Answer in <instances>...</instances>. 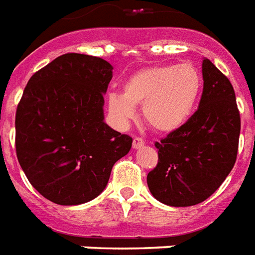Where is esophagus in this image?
<instances>
[{
	"label": "esophagus",
	"instance_id": "obj_1",
	"mask_svg": "<svg viewBox=\"0 0 255 255\" xmlns=\"http://www.w3.org/2000/svg\"><path fill=\"white\" fill-rule=\"evenodd\" d=\"M144 145V140H142L141 137H134L133 138V148L134 149H138V148H141Z\"/></svg>",
	"mask_w": 255,
	"mask_h": 255
}]
</instances>
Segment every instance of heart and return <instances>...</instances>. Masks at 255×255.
I'll use <instances>...</instances> for the list:
<instances>
[{
    "instance_id": "b5f03b06",
    "label": "heart",
    "mask_w": 255,
    "mask_h": 255,
    "mask_svg": "<svg viewBox=\"0 0 255 255\" xmlns=\"http://www.w3.org/2000/svg\"><path fill=\"white\" fill-rule=\"evenodd\" d=\"M203 88L198 68L191 64H167L142 68L126 79L124 93L108 96V114L125 126L142 107V118L158 133H171L187 124Z\"/></svg>"
}]
</instances>
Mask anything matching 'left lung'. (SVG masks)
Wrapping results in <instances>:
<instances>
[{
  "mask_svg": "<svg viewBox=\"0 0 255 255\" xmlns=\"http://www.w3.org/2000/svg\"><path fill=\"white\" fill-rule=\"evenodd\" d=\"M198 110L159 142L147 184L155 199L174 207L198 205L220 188L238 155L240 114L229 79L209 59L202 63Z\"/></svg>",
  "mask_w": 255,
  "mask_h": 255,
  "instance_id": "1",
  "label": "left lung"
}]
</instances>
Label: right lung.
Listing matches in <instances>:
<instances>
[{
  "label": "right lung",
  "instance_id": "add662e5",
  "mask_svg": "<svg viewBox=\"0 0 255 255\" xmlns=\"http://www.w3.org/2000/svg\"><path fill=\"white\" fill-rule=\"evenodd\" d=\"M113 66L66 53L32 75L16 110V155L39 194L63 206L102 194L131 137L104 122V93Z\"/></svg>",
  "mask_w": 255,
  "mask_h": 255
}]
</instances>
